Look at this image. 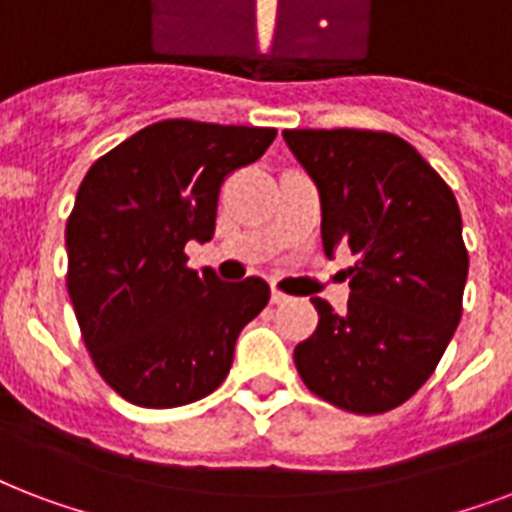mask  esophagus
<instances>
[{
    "instance_id": "34e87169",
    "label": "esophagus",
    "mask_w": 512,
    "mask_h": 512,
    "mask_svg": "<svg viewBox=\"0 0 512 512\" xmlns=\"http://www.w3.org/2000/svg\"><path fill=\"white\" fill-rule=\"evenodd\" d=\"M283 301H288V296H285L283 291H277V288H272V304H283Z\"/></svg>"
}]
</instances>
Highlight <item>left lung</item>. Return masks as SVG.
Here are the masks:
<instances>
[{"mask_svg":"<svg viewBox=\"0 0 512 512\" xmlns=\"http://www.w3.org/2000/svg\"><path fill=\"white\" fill-rule=\"evenodd\" d=\"M320 189L323 248L350 245L347 310L312 304L320 320L296 344L301 382L352 414L406 403L443 358L462 318L467 248L449 184L384 130H283Z\"/></svg>","mask_w":512,"mask_h":512,"instance_id":"obj_1","label":"left lung"}]
</instances>
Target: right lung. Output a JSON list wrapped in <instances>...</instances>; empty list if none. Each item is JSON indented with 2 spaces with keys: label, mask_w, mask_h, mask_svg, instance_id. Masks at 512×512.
I'll return each instance as SVG.
<instances>
[{
  "label": "right lung",
  "mask_w": 512,
  "mask_h": 512,
  "mask_svg": "<svg viewBox=\"0 0 512 512\" xmlns=\"http://www.w3.org/2000/svg\"><path fill=\"white\" fill-rule=\"evenodd\" d=\"M275 128L162 120L98 157L66 221L74 315L98 374L144 408L186 406L229 374L240 331L269 301L261 277L221 283L186 267L216 229L221 184Z\"/></svg>",
  "instance_id": "add662e5"
}]
</instances>
